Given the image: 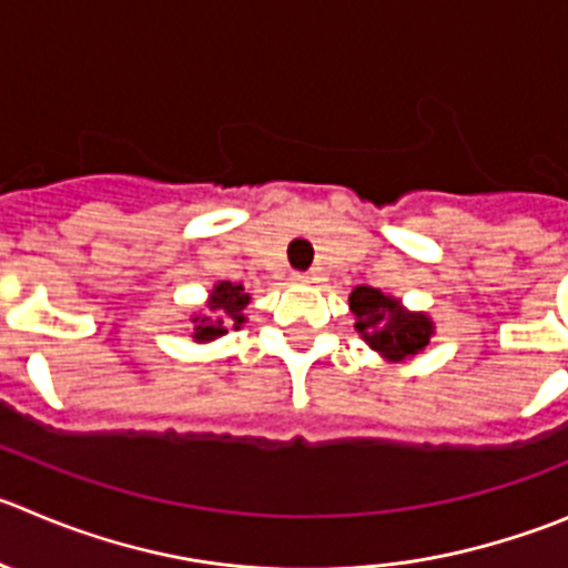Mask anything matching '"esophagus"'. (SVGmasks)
<instances>
[{"instance_id":"34e87169","label":"esophagus","mask_w":568,"mask_h":568,"mask_svg":"<svg viewBox=\"0 0 568 568\" xmlns=\"http://www.w3.org/2000/svg\"><path fill=\"white\" fill-rule=\"evenodd\" d=\"M293 281H295V284H315V281H318V275H315V273H293Z\"/></svg>"}]
</instances>
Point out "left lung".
Listing matches in <instances>:
<instances>
[{
    "label": "left lung",
    "mask_w": 568,
    "mask_h": 568,
    "mask_svg": "<svg viewBox=\"0 0 568 568\" xmlns=\"http://www.w3.org/2000/svg\"><path fill=\"white\" fill-rule=\"evenodd\" d=\"M348 306L363 341L392 363L419 355L434 335V321L425 312H408L397 298L374 287L352 290Z\"/></svg>",
    "instance_id": "left-lung-1"
}]
</instances>
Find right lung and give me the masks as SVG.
Listing matches in <instances>:
<instances>
[{
  "instance_id": "obj_1",
  "label": "right lung",
  "mask_w": 568,
  "mask_h": 568,
  "mask_svg": "<svg viewBox=\"0 0 568 568\" xmlns=\"http://www.w3.org/2000/svg\"><path fill=\"white\" fill-rule=\"evenodd\" d=\"M250 304V295L244 293L242 284L233 281H220L207 295V312L205 315H194V341L207 343L216 337L227 335V329H239L244 324V310Z\"/></svg>"
}]
</instances>
